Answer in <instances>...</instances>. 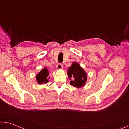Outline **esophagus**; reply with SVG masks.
<instances>
[{
	"mask_svg": "<svg viewBox=\"0 0 129 129\" xmlns=\"http://www.w3.org/2000/svg\"><path fill=\"white\" fill-rule=\"evenodd\" d=\"M62 68H63V65L61 64H58L56 67V69L57 70H60V69H62Z\"/></svg>",
	"mask_w": 129,
	"mask_h": 129,
	"instance_id": "obj_1",
	"label": "esophagus"
}]
</instances>
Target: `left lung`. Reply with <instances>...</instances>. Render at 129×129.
<instances>
[{
    "mask_svg": "<svg viewBox=\"0 0 129 129\" xmlns=\"http://www.w3.org/2000/svg\"><path fill=\"white\" fill-rule=\"evenodd\" d=\"M67 75L70 84L77 88H80L85 85L87 80V73L79 63L73 62L67 71Z\"/></svg>",
    "mask_w": 129,
    "mask_h": 129,
    "instance_id": "8db88e82",
    "label": "left lung"
}]
</instances>
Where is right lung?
<instances>
[{
	"mask_svg": "<svg viewBox=\"0 0 129 129\" xmlns=\"http://www.w3.org/2000/svg\"><path fill=\"white\" fill-rule=\"evenodd\" d=\"M49 73V71L46 67H45L40 72L37 73L36 76V79L38 84H46L48 82L49 79L50 78V77H48Z\"/></svg>",
	"mask_w": 129,
	"mask_h": 129,
	"instance_id": "obj_1",
	"label": "right lung"
}]
</instances>
